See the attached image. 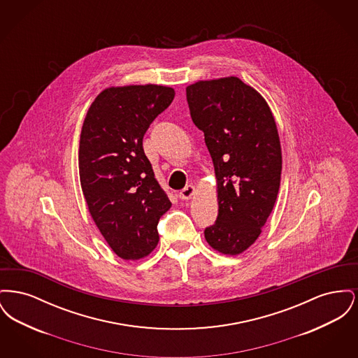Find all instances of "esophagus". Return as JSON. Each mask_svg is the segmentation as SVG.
Listing matches in <instances>:
<instances>
[{
	"mask_svg": "<svg viewBox=\"0 0 358 358\" xmlns=\"http://www.w3.org/2000/svg\"><path fill=\"white\" fill-rule=\"evenodd\" d=\"M193 194H194V187H193V185H187L182 190H180L178 197H180L181 200H189Z\"/></svg>",
	"mask_w": 358,
	"mask_h": 358,
	"instance_id": "obj_1",
	"label": "esophagus"
}]
</instances>
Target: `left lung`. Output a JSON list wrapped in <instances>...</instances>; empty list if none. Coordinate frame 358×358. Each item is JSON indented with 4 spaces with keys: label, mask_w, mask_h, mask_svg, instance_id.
I'll list each match as a JSON object with an SVG mask.
<instances>
[{
    "label": "left lung",
    "mask_w": 358,
    "mask_h": 358,
    "mask_svg": "<svg viewBox=\"0 0 358 358\" xmlns=\"http://www.w3.org/2000/svg\"><path fill=\"white\" fill-rule=\"evenodd\" d=\"M187 101L217 178L219 215L205 228V238L224 255H238L259 238L280 187L282 152L273 113L235 76L187 85Z\"/></svg>",
    "instance_id": "1"
}]
</instances>
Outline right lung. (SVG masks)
I'll use <instances>...</instances> for the list:
<instances>
[{"mask_svg":"<svg viewBox=\"0 0 358 358\" xmlns=\"http://www.w3.org/2000/svg\"><path fill=\"white\" fill-rule=\"evenodd\" d=\"M173 99L171 87H111L95 98L82 127L79 174L88 210L113 251L126 260L153 251L158 222L171 209L142 141Z\"/></svg>","mask_w":358,"mask_h":358,"instance_id":"1","label":"right lung"}]
</instances>
